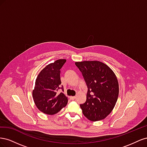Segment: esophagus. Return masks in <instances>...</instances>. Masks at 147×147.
I'll return each instance as SVG.
<instances>
[{
    "label": "esophagus",
    "instance_id": "obj_1",
    "mask_svg": "<svg viewBox=\"0 0 147 147\" xmlns=\"http://www.w3.org/2000/svg\"><path fill=\"white\" fill-rule=\"evenodd\" d=\"M75 98H76V97H75V96H70V99L72 100H75Z\"/></svg>",
    "mask_w": 147,
    "mask_h": 147
}]
</instances>
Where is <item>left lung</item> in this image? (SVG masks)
<instances>
[{"label":"left lung","instance_id":"8db88e82","mask_svg":"<svg viewBox=\"0 0 147 147\" xmlns=\"http://www.w3.org/2000/svg\"><path fill=\"white\" fill-rule=\"evenodd\" d=\"M88 88L86 100L80 106L89 120L106 118L113 110L119 94L116 75L109 66L100 61L76 62Z\"/></svg>","mask_w":147,"mask_h":147}]
</instances>
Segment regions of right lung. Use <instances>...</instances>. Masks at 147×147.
I'll list each match as a JSON object with an SVG mask.
<instances>
[{
	"label": "right lung",
	"mask_w": 147,
	"mask_h": 147,
	"mask_svg": "<svg viewBox=\"0 0 147 147\" xmlns=\"http://www.w3.org/2000/svg\"><path fill=\"white\" fill-rule=\"evenodd\" d=\"M65 59H58L47 65L39 73L35 80L32 96L35 104L42 112L55 115L67 104L68 99L63 92H57L61 87V69Z\"/></svg>",
	"instance_id": "obj_1"
}]
</instances>
